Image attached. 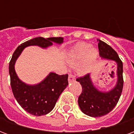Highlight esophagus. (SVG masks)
Returning a JSON list of instances; mask_svg holds the SVG:
<instances>
[{"label":"esophagus","mask_w":134,"mask_h":134,"mask_svg":"<svg viewBox=\"0 0 134 134\" xmlns=\"http://www.w3.org/2000/svg\"><path fill=\"white\" fill-rule=\"evenodd\" d=\"M75 80V76L72 75H70L69 77H68V81L69 82H72Z\"/></svg>","instance_id":"1"}]
</instances>
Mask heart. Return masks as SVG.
<instances>
[{"mask_svg":"<svg viewBox=\"0 0 134 134\" xmlns=\"http://www.w3.org/2000/svg\"><path fill=\"white\" fill-rule=\"evenodd\" d=\"M98 56V52L89 43L80 42L68 50L65 59L71 67H78V72L86 75L90 72L91 66Z\"/></svg>","mask_w":134,"mask_h":134,"instance_id":"heart-1","label":"heart"}]
</instances>
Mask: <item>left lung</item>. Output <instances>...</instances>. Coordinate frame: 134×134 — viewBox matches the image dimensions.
Instances as JSON below:
<instances>
[{
    "instance_id": "8db88e82",
    "label": "left lung",
    "mask_w": 134,
    "mask_h": 134,
    "mask_svg": "<svg viewBox=\"0 0 134 134\" xmlns=\"http://www.w3.org/2000/svg\"><path fill=\"white\" fill-rule=\"evenodd\" d=\"M98 42L101 59L115 62L116 82L109 90L102 91L95 86L90 74L77 79L82 87L81 95L78 98L79 107L83 113L93 118L106 115L115 108L121 97L124 85L123 63L118 54L104 41L98 39Z\"/></svg>"
}]
</instances>
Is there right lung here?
I'll list each match as a JSON object with an SVG mask.
<instances>
[{
  "label": "right lung",
  "mask_w": 134,
  "mask_h": 134,
  "mask_svg": "<svg viewBox=\"0 0 134 134\" xmlns=\"http://www.w3.org/2000/svg\"><path fill=\"white\" fill-rule=\"evenodd\" d=\"M64 42L62 37L44 38L36 37L26 41L17 47L9 63L10 85L13 96L19 104L26 112L36 116L46 115L55 106L61 93L68 85V75H59L54 72L49 73L45 78L37 84L30 85L19 78L15 70V64L26 47L38 46L47 49L53 43L61 45Z\"/></svg>",
  "instance_id": "right-lung-1"
}]
</instances>
